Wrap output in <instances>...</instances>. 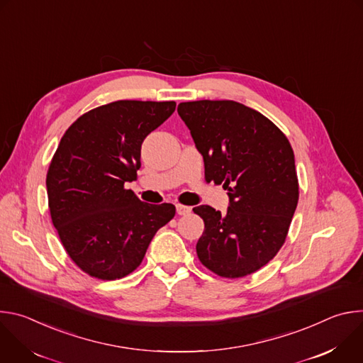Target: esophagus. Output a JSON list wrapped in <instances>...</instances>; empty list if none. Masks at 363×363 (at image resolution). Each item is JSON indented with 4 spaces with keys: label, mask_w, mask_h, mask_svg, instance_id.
<instances>
[{
    "label": "esophagus",
    "mask_w": 363,
    "mask_h": 363,
    "mask_svg": "<svg viewBox=\"0 0 363 363\" xmlns=\"http://www.w3.org/2000/svg\"><path fill=\"white\" fill-rule=\"evenodd\" d=\"M192 211L191 206H186V205H182V203H178L177 205V214L178 216H186Z\"/></svg>",
    "instance_id": "1"
}]
</instances>
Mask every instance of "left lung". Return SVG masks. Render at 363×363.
Masks as SVG:
<instances>
[{"instance_id":"8db88e82","label":"left lung","mask_w":363,"mask_h":363,"mask_svg":"<svg viewBox=\"0 0 363 363\" xmlns=\"http://www.w3.org/2000/svg\"><path fill=\"white\" fill-rule=\"evenodd\" d=\"M205 167V181L228 191L227 214L195 206L205 224L199 262L225 279L266 266L286 241L298 201L294 153L286 135L264 115L233 100L178 105Z\"/></svg>"}]
</instances>
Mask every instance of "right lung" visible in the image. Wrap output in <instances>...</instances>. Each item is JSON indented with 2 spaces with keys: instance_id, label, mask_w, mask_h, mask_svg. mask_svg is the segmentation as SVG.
<instances>
[{
  "instance_id": "obj_1",
  "label": "right lung",
  "mask_w": 363,
  "mask_h": 363,
  "mask_svg": "<svg viewBox=\"0 0 363 363\" xmlns=\"http://www.w3.org/2000/svg\"><path fill=\"white\" fill-rule=\"evenodd\" d=\"M175 101L118 100L82 115L63 135L45 185L53 225L72 262L99 280H116L142 263L172 203L142 202L136 179L143 139L175 111Z\"/></svg>"
}]
</instances>
